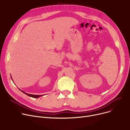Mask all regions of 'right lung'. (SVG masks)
Returning a JSON list of instances; mask_svg holds the SVG:
<instances>
[{
  "label": "right lung",
  "mask_w": 130,
  "mask_h": 130,
  "mask_svg": "<svg viewBox=\"0 0 130 130\" xmlns=\"http://www.w3.org/2000/svg\"><path fill=\"white\" fill-rule=\"evenodd\" d=\"M11 79H12V78H11ZM13 81V80H12ZM22 92H23L24 93H25V94H26L27 95H28V96H30V97H31V98H39V97H40V96H43V95H32V94H28V93H25V92H24V91H22V90H20Z\"/></svg>",
  "instance_id": "obj_1"
}]
</instances>
